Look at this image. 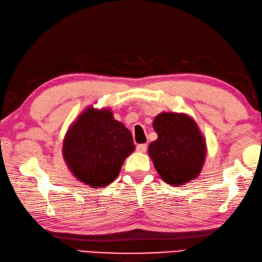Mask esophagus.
<instances>
[{
  "instance_id": "esophagus-1",
  "label": "esophagus",
  "mask_w": 262,
  "mask_h": 262,
  "mask_svg": "<svg viewBox=\"0 0 262 262\" xmlns=\"http://www.w3.org/2000/svg\"><path fill=\"white\" fill-rule=\"evenodd\" d=\"M136 150H137L138 152H145V151L147 150V145H146V144L138 145L137 148H136Z\"/></svg>"
}]
</instances>
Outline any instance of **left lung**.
I'll return each mask as SVG.
<instances>
[{
    "mask_svg": "<svg viewBox=\"0 0 262 262\" xmlns=\"http://www.w3.org/2000/svg\"><path fill=\"white\" fill-rule=\"evenodd\" d=\"M157 139L150 142L148 155L165 182L181 186L201 173L206 144L196 122L186 114L163 112L152 122Z\"/></svg>",
    "mask_w": 262,
    "mask_h": 262,
    "instance_id": "left-lung-1",
    "label": "left lung"
}]
</instances>
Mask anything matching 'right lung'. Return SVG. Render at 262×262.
<instances>
[{
    "label": "right lung",
    "mask_w": 262,
    "mask_h": 262,
    "mask_svg": "<svg viewBox=\"0 0 262 262\" xmlns=\"http://www.w3.org/2000/svg\"><path fill=\"white\" fill-rule=\"evenodd\" d=\"M135 148L130 130L115 120L111 110L91 106L68 129L62 156L78 181L101 188L116 179Z\"/></svg>",
    "instance_id": "add662e5"
}]
</instances>
